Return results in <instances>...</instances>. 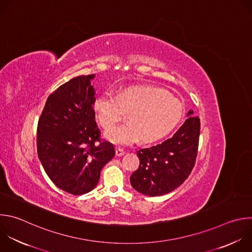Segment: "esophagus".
I'll list each match as a JSON object with an SVG mask.
<instances>
[{"label":"esophagus","mask_w":252,"mask_h":252,"mask_svg":"<svg viewBox=\"0 0 252 252\" xmlns=\"http://www.w3.org/2000/svg\"><path fill=\"white\" fill-rule=\"evenodd\" d=\"M125 153H126L125 150H124L123 148H121V147H118V148L116 149V155H117V156H123Z\"/></svg>","instance_id":"1"}]
</instances>
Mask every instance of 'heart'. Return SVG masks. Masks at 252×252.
Here are the masks:
<instances>
[{
  "mask_svg": "<svg viewBox=\"0 0 252 252\" xmlns=\"http://www.w3.org/2000/svg\"><path fill=\"white\" fill-rule=\"evenodd\" d=\"M94 111L106 129L115 126L127 113L129 122L106 133L117 144H131L139 138L143 142L158 140L170 133L183 116V106L176 98L145 86L126 88L117 96L102 94L94 102Z\"/></svg>",
  "mask_w": 252,
  "mask_h": 252,
  "instance_id": "1",
  "label": "heart"
}]
</instances>
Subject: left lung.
Here are the masks:
<instances>
[{
  "label": "left lung",
  "mask_w": 252,
  "mask_h": 252,
  "mask_svg": "<svg viewBox=\"0 0 252 252\" xmlns=\"http://www.w3.org/2000/svg\"><path fill=\"white\" fill-rule=\"evenodd\" d=\"M191 115L193 111L171 138L136 152L139 166L130 176V184L137 192L162 196L188 178L196 162L201 128L200 119Z\"/></svg>",
  "instance_id": "obj_1"
}]
</instances>
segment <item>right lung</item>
Wrapping results in <instances>:
<instances>
[{
    "mask_svg": "<svg viewBox=\"0 0 252 252\" xmlns=\"http://www.w3.org/2000/svg\"><path fill=\"white\" fill-rule=\"evenodd\" d=\"M95 75L64 83L45 103L37 125V153L50 180L61 190L82 195L93 190L115 147L101 141L95 121Z\"/></svg>",
    "mask_w": 252,
    "mask_h": 252,
    "instance_id": "right-lung-1",
    "label": "right lung"
}]
</instances>
